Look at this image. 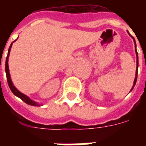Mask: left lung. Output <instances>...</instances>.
<instances>
[{
    "label": "left lung",
    "instance_id": "1",
    "mask_svg": "<svg viewBox=\"0 0 146 146\" xmlns=\"http://www.w3.org/2000/svg\"><path fill=\"white\" fill-rule=\"evenodd\" d=\"M128 34L130 35V33L128 32ZM131 36V35H130ZM133 38L134 40V43H135V53H136V56H137V67H136V72H135V80H134V84H133V86H132L131 89V91L130 92H131L133 88H134V87L135 86V84H136V81H137V77H138V52H137V50H136V42H135V40L134 39V37L132 36H131Z\"/></svg>",
    "mask_w": 146,
    "mask_h": 146
}]
</instances>
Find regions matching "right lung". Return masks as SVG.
I'll return each instance as SVG.
<instances>
[{
	"instance_id": "add662e5",
	"label": "right lung",
	"mask_w": 146,
	"mask_h": 146,
	"mask_svg": "<svg viewBox=\"0 0 146 146\" xmlns=\"http://www.w3.org/2000/svg\"><path fill=\"white\" fill-rule=\"evenodd\" d=\"M17 40V39H16ZM15 40L12 42L10 45V47L8 48V55H7V58H6V62H5V72H6V76H7V80H8V84L9 88L11 89V91L12 92V93L14 94L15 96H17L19 98L22 99L24 102H26L27 104L30 105V106H42L41 104H39L38 102H36L33 101L32 100L31 98H30L28 96H27L26 95L23 94L22 92H20L19 90H18L15 87L13 84V83L11 81V76H10V73H9V68H8V58H9V54H10V51H11V46H12V44L14 43Z\"/></svg>"
}]
</instances>
